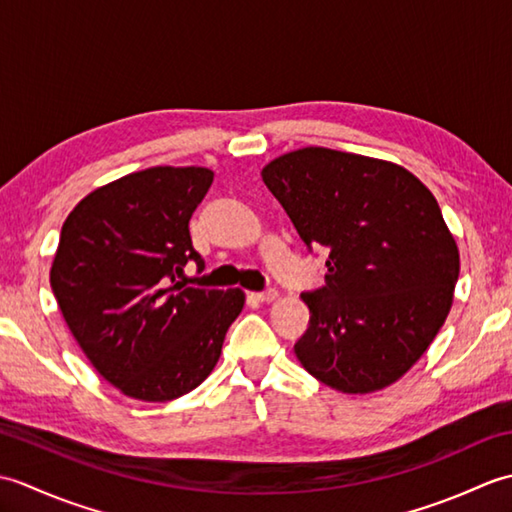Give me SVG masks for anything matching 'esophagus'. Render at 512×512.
<instances>
[{
    "label": "esophagus",
    "mask_w": 512,
    "mask_h": 512,
    "mask_svg": "<svg viewBox=\"0 0 512 512\" xmlns=\"http://www.w3.org/2000/svg\"><path fill=\"white\" fill-rule=\"evenodd\" d=\"M250 299L262 301V303H270L273 299H277V290L268 288V290H262V292H250Z\"/></svg>",
    "instance_id": "obj_1"
}]
</instances>
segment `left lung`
<instances>
[{
	"mask_svg": "<svg viewBox=\"0 0 512 512\" xmlns=\"http://www.w3.org/2000/svg\"><path fill=\"white\" fill-rule=\"evenodd\" d=\"M262 178L310 253H330L325 284L301 295V365L345 394L391 385L436 339L458 284L436 198L407 169L325 147L279 156Z\"/></svg>",
	"mask_w": 512,
	"mask_h": 512,
	"instance_id": "left-lung-1",
	"label": "left lung"
}]
</instances>
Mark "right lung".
<instances>
[{
    "label": "right lung",
    "instance_id": "1",
    "mask_svg": "<svg viewBox=\"0 0 512 512\" xmlns=\"http://www.w3.org/2000/svg\"><path fill=\"white\" fill-rule=\"evenodd\" d=\"M213 182L204 167H151L92 191L68 215L50 286L76 343L129 398L165 402L211 374L244 292L184 286L204 259L189 220Z\"/></svg>",
    "mask_w": 512,
    "mask_h": 512
}]
</instances>
